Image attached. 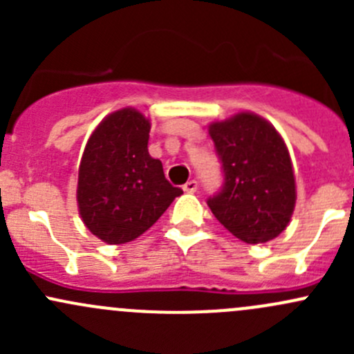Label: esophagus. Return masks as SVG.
Listing matches in <instances>:
<instances>
[{
  "instance_id": "esophagus-1",
  "label": "esophagus",
  "mask_w": 354,
  "mask_h": 354,
  "mask_svg": "<svg viewBox=\"0 0 354 354\" xmlns=\"http://www.w3.org/2000/svg\"><path fill=\"white\" fill-rule=\"evenodd\" d=\"M183 190L187 192V194H195V192L198 190V183L195 180H190L187 181V183L183 185Z\"/></svg>"
}]
</instances>
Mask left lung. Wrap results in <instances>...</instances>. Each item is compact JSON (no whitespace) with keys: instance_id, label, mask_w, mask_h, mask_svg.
Here are the masks:
<instances>
[{"instance_id":"1","label":"left lung","mask_w":354,"mask_h":354,"mask_svg":"<svg viewBox=\"0 0 354 354\" xmlns=\"http://www.w3.org/2000/svg\"><path fill=\"white\" fill-rule=\"evenodd\" d=\"M209 133L223 162V190L207 200L216 219L245 243H266L291 221L296 183L283 137L263 118L238 113Z\"/></svg>"}]
</instances>
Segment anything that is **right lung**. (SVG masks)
Instances as JSON below:
<instances>
[{"mask_svg":"<svg viewBox=\"0 0 354 354\" xmlns=\"http://www.w3.org/2000/svg\"><path fill=\"white\" fill-rule=\"evenodd\" d=\"M151 121L133 108L108 114L88 137L78 167L77 202L94 236L121 245L144 234L183 194L149 154Z\"/></svg>","mask_w":354,"mask_h":354,"instance_id":"1","label":"right lung"}]
</instances>
